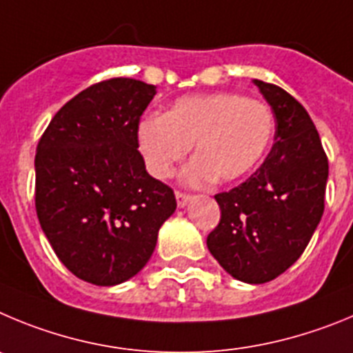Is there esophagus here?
<instances>
[{
  "label": "esophagus",
  "mask_w": 353,
  "mask_h": 353,
  "mask_svg": "<svg viewBox=\"0 0 353 353\" xmlns=\"http://www.w3.org/2000/svg\"><path fill=\"white\" fill-rule=\"evenodd\" d=\"M190 200H192V195H188V193L176 192V202H177V208H184V205H188Z\"/></svg>",
  "instance_id": "1"
}]
</instances>
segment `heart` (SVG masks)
Segmentation results:
<instances>
[{"instance_id":"obj_1","label":"heart","mask_w":353,"mask_h":353,"mask_svg":"<svg viewBox=\"0 0 353 353\" xmlns=\"http://www.w3.org/2000/svg\"><path fill=\"white\" fill-rule=\"evenodd\" d=\"M274 133L265 103L236 93L190 94L176 100L161 117H148L137 130L148 170L158 179L174 174L193 145L195 160L184 169L190 186L236 183L268 153Z\"/></svg>"}]
</instances>
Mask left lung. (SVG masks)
Wrapping results in <instances>:
<instances>
[{
	"label": "left lung",
	"mask_w": 353,
	"mask_h": 353,
	"mask_svg": "<svg viewBox=\"0 0 353 353\" xmlns=\"http://www.w3.org/2000/svg\"><path fill=\"white\" fill-rule=\"evenodd\" d=\"M276 119L274 144L259 170L214 195L220 223L208 248L232 278L268 283L303 255L323 214L329 163L319 132L299 101L274 84L253 81Z\"/></svg>",
	"instance_id": "8db88e82"
}]
</instances>
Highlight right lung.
<instances>
[{
    "label": "right lung",
    "mask_w": 353,
    "mask_h": 353,
    "mask_svg": "<svg viewBox=\"0 0 353 353\" xmlns=\"http://www.w3.org/2000/svg\"><path fill=\"white\" fill-rule=\"evenodd\" d=\"M153 84L117 77L81 91L58 110L37 148L40 227L70 272L114 287L141 272L176 196L145 170L139 119Z\"/></svg>",
    "instance_id": "add662e5"
}]
</instances>
